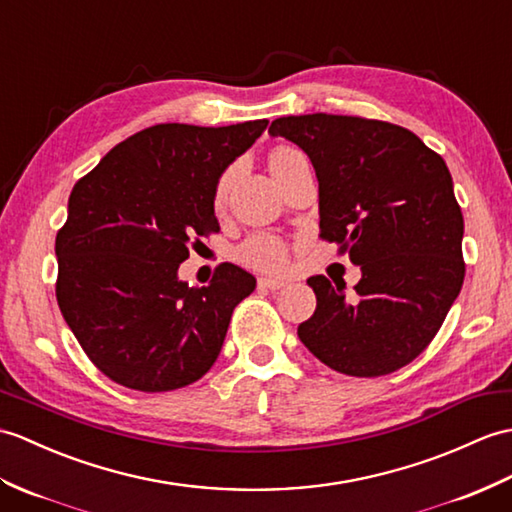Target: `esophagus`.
<instances>
[{
	"mask_svg": "<svg viewBox=\"0 0 512 512\" xmlns=\"http://www.w3.org/2000/svg\"><path fill=\"white\" fill-rule=\"evenodd\" d=\"M257 285H259V290H281L283 285H285V281L270 279V277H259Z\"/></svg>",
	"mask_w": 512,
	"mask_h": 512,
	"instance_id": "obj_1",
	"label": "esophagus"
}]
</instances>
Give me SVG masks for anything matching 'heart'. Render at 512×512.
Here are the masks:
<instances>
[{"instance_id": "b5f03b06", "label": "heart", "mask_w": 512, "mask_h": 512, "mask_svg": "<svg viewBox=\"0 0 512 512\" xmlns=\"http://www.w3.org/2000/svg\"><path fill=\"white\" fill-rule=\"evenodd\" d=\"M303 154L294 148H275L270 152V172L272 176H281L285 170L290 168L294 161H299ZM233 178V168L224 170L222 176L216 183V192H213V205L222 207L224 200H227V192ZM235 257L240 264L253 270L261 272H279L288 264V244H285L281 237L272 233H253L248 235L246 240L237 246Z\"/></svg>"}]
</instances>
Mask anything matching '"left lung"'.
Segmentation results:
<instances>
[{
    "mask_svg": "<svg viewBox=\"0 0 512 512\" xmlns=\"http://www.w3.org/2000/svg\"><path fill=\"white\" fill-rule=\"evenodd\" d=\"M310 157L320 237L360 266L351 296L307 279L316 312L299 338L351 377H382L421 355L465 281L462 211L441 154L397 124L358 115H290L268 128Z\"/></svg>",
    "mask_w": 512,
    "mask_h": 512,
    "instance_id": "1",
    "label": "left lung"
}]
</instances>
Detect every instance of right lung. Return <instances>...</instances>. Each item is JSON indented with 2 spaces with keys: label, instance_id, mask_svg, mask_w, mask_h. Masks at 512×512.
Returning a JSON list of instances; mask_svg holds the SVG:
<instances>
[{
  "label": "right lung",
  "instance_id": "add662e5",
  "mask_svg": "<svg viewBox=\"0 0 512 512\" xmlns=\"http://www.w3.org/2000/svg\"><path fill=\"white\" fill-rule=\"evenodd\" d=\"M266 126H150L71 189L56 233V301L82 351L115 384L176 390L218 360L255 277L220 264L209 285L189 288L176 272L200 237L220 231L218 178Z\"/></svg>",
  "mask_w": 512,
  "mask_h": 512
}]
</instances>
